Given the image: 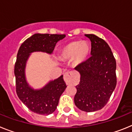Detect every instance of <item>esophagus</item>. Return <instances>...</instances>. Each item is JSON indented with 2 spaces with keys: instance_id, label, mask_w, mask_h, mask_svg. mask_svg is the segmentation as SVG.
I'll list each match as a JSON object with an SVG mask.
<instances>
[{
  "instance_id": "esophagus-1",
  "label": "esophagus",
  "mask_w": 132,
  "mask_h": 132,
  "mask_svg": "<svg viewBox=\"0 0 132 132\" xmlns=\"http://www.w3.org/2000/svg\"><path fill=\"white\" fill-rule=\"evenodd\" d=\"M64 80L66 84H70L71 83L76 82V73L72 71L66 72L64 74Z\"/></svg>"
}]
</instances>
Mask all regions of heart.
Returning a JSON list of instances; mask_svg holds the SVG:
<instances>
[{
    "label": "heart",
    "instance_id": "1",
    "mask_svg": "<svg viewBox=\"0 0 132 132\" xmlns=\"http://www.w3.org/2000/svg\"><path fill=\"white\" fill-rule=\"evenodd\" d=\"M91 52V46L87 42L74 41L63 47L60 51V58L70 60L74 58L76 64H80L86 60Z\"/></svg>",
    "mask_w": 132,
    "mask_h": 132
}]
</instances>
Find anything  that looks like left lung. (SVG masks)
Segmentation results:
<instances>
[{"label": "left lung", "instance_id": "obj_1", "mask_svg": "<svg viewBox=\"0 0 132 132\" xmlns=\"http://www.w3.org/2000/svg\"><path fill=\"white\" fill-rule=\"evenodd\" d=\"M85 36L92 42V56L75 67L81 77L74 103L81 110L92 112L106 106L115 89L116 62L106 41L94 34Z\"/></svg>", "mask_w": 132, "mask_h": 132}]
</instances>
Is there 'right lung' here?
<instances>
[{
    "instance_id": "add662e5",
    "label": "right lung",
    "mask_w": 132,
    "mask_h": 132,
    "mask_svg": "<svg viewBox=\"0 0 132 132\" xmlns=\"http://www.w3.org/2000/svg\"><path fill=\"white\" fill-rule=\"evenodd\" d=\"M65 34H35L21 44L17 54L14 65L16 92L19 99L32 112L40 115L53 113L59 102L60 97L66 86L63 76L49 82L39 90H34L26 83L24 69L30 53L42 51L51 54L56 44L65 37Z\"/></svg>"
}]
</instances>
